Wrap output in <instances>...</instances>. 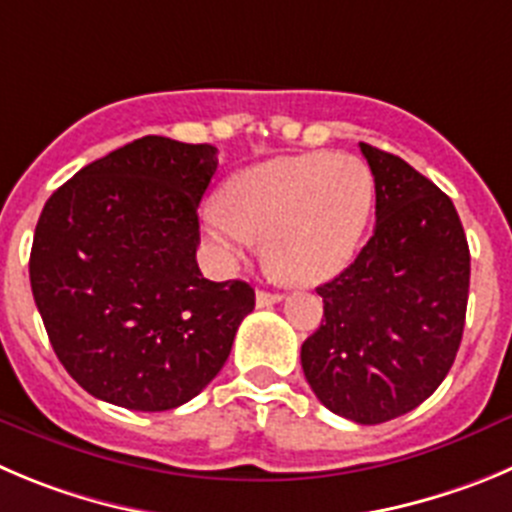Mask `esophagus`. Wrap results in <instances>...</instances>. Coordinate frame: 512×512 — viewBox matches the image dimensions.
Wrapping results in <instances>:
<instances>
[{
	"label": "esophagus",
	"instance_id": "1",
	"mask_svg": "<svg viewBox=\"0 0 512 512\" xmlns=\"http://www.w3.org/2000/svg\"><path fill=\"white\" fill-rule=\"evenodd\" d=\"M280 300H283V295L267 293V290H257V295H255L257 308H267V305H275V303H280Z\"/></svg>",
	"mask_w": 512,
	"mask_h": 512
}]
</instances>
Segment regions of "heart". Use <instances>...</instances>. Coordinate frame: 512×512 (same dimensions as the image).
Listing matches in <instances>:
<instances>
[{"instance_id":"b5f03b06","label":"heart","mask_w":512,"mask_h":512,"mask_svg":"<svg viewBox=\"0 0 512 512\" xmlns=\"http://www.w3.org/2000/svg\"><path fill=\"white\" fill-rule=\"evenodd\" d=\"M374 194V176L356 156H278L229 176L222 204L204 209L202 224L227 260H240L255 240H265L272 275L315 285L353 260Z\"/></svg>"}]
</instances>
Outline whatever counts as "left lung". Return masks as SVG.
Returning a JSON list of instances; mask_svg holds the SVG:
<instances>
[{"mask_svg": "<svg viewBox=\"0 0 512 512\" xmlns=\"http://www.w3.org/2000/svg\"><path fill=\"white\" fill-rule=\"evenodd\" d=\"M376 227L323 283L321 328L300 364L323 407L356 424L412 412L450 374L465 331L470 247L452 199L394 154L361 143Z\"/></svg>", "mask_w": 512, "mask_h": 512, "instance_id": "obj_1", "label": "left lung"}]
</instances>
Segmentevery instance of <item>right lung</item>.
Instances as JSON below:
<instances>
[{
  "label": "right lung",
  "mask_w": 512,
  "mask_h": 512,
  "mask_svg": "<svg viewBox=\"0 0 512 512\" xmlns=\"http://www.w3.org/2000/svg\"><path fill=\"white\" fill-rule=\"evenodd\" d=\"M217 148L143 136L45 202L30 283L60 364L95 399L166 412L199 394L255 308L242 280L197 265L199 202Z\"/></svg>",
  "instance_id": "right-lung-1"
}]
</instances>
